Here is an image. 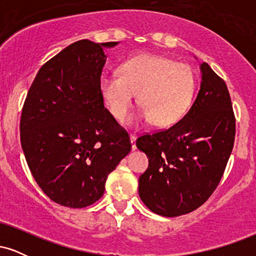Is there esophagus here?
Segmentation results:
<instances>
[{"label":"esophagus","mask_w":256,"mask_h":256,"mask_svg":"<svg viewBox=\"0 0 256 256\" xmlns=\"http://www.w3.org/2000/svg\"><path fill=\"white\" fill-rule=\"evenodd\" d=\"M130 140H131V146H132V150H134V149L137 148V146H136V136H134V134H131V136H130Z\"/></svg>","instance_id":"esophagus-1"}]
</instances>
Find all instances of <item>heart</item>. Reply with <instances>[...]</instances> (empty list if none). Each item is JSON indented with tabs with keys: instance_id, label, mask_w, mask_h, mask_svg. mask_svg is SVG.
I'll list each match as a JSON object with an SVG mask.
<instances>
[{
	"instance_id": "b5f03b06",
	"label": "heart",
	"mask_w": 256,
	"mask_h": 256,
	"mask_svg": "<svg viewBox=\"0 0 256 256\" xmlns=\"http://www.w3.org/2000/svg\"><path fill=\"white\" fill-rule=\"evenodd\" d=\"M196 77L192 67L166 56L144 54L125 61L119 76H104L101 91L114 118L122 122L140 94L143 110L134 122L168 126L178 122L192 104Z\"/></svg>"
}]
</instances>
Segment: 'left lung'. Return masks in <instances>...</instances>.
Listing matches in <instances>:
<instances>
[{"label": "left lung", "mask_w": 256, "mask_h": 256, "mask_svg": "<svg viewBox=\"0 0 256 256\" xmlns=\"http://www.w3.org/2000/svg\"><path fill=\"white\" fill-rule=\"evenodd\" d=\"M201 88L189 112L171 128L146 134L136 146L149 158L138 194L152 212L178 216L198 210L224 174L236 134L225 82L204 62Z\"/></svg>", "instance_id": "left-lung-1"}]
</instances>
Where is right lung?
Returning a JSON list of instances; mask_svg holds the SVG:
<instances>
[{"mask_svg":"<svg viewBox=\"0 0 256 256\" xmlns=\"http://www.w3.org/2000/svg\"><path fill=\"white\" fill-rule=\"evenodd\" d=\"M82 40L46 61L31 84L20 119L28 168L56 204L84 208L104 192L108 174L131 150L128 131L104 104V46Z\"/></svg>","mask_w":256,"mask_h":256,"instance_id":"right-lung-1","label":"right lung"}]
</instances>
